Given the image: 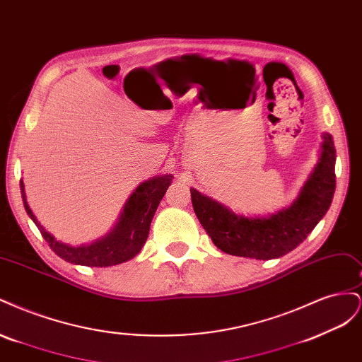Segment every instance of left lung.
<instances>
[{"label": "left lung", "instance_id": "obj_1", "mask_svg": "<svg viewBox=\"0 0 362 362\" xmlns=\"http://www.w3.org/2000/svg\"><path fill=\"white\" fill-rule=\"evenodd\" d=\"M317 166L286 210L269 217H245L223 204L190 189L193 210L213 243L225 254L273 259L298 247L329 210L335 192V146L323 133Z\"/></svg>", "mask_w": 362, "mask_h": 362}]
</instances>
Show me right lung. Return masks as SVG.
<instances>
[{"label": "right lung", "instance_id": "obj_1", "mask_svg": "<svg viewBox=\"0 0 362 362\" xmlns=\"http://www.w3.org/2000/svg\"><path fill=\"white\" fill-rule=\"evenodd\" d=\"M172 178V175H161V177L141 182L136 192L129 196L124 206V211L120 213L119 222L112 231L101 240H96L95 243L83 246H69L66 243H62L56 237L45 231V228L37 222L36 216L33 214L31 208L27 204L23 180H21V193H23L27 214L36 223L49 247L60 258L72 262V264L108 267L134 258L144 247L149 234L152 217H154L164 193L169 189Z\"/></svg>", "mask_w": 362, "mask_h": 362}]
</instances>
